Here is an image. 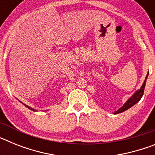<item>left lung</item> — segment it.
<instances>
[{
    "label": "left lung",
    "mask_w": 155,
    "mask_h": 155,
    "mask_svg": "<svg viewBox=\"0 0 155 155\" xmlns=\"http://www.w3.org/2000/svg\"><path fill=\"white\" fill-rule=\"evenodd\" d=\"M148 74H147V76H146V78H145V81H143V84H142L141 87H140V89L138 90V91H137L136 92L134 93V94L132 95V97H130V98H129V99L127 101V102H126V103L124 104V105H123L120 109H118V110L115 112L114 114H118V113H123V112L127 110L128 109L132 107L133 105H134L135 104L137 103V102H139L140 100V98H142V96H143V91H144L145 84H146V81H147Z\"/></svg>",
    "instance_id": "8db88e82"
}]
</instances>
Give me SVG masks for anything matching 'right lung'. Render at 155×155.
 I'll list each match as a JSON object with an SVG mask.
<instances>
[{"mask_svg":"<svg viewBox=\"0 0 155 155\" xmlns=\"http://www.w3.org/2000/svg\"><path fill=\"white\" fill-rule=\"evenodd\" d=\"M24 105H25V106H26V107H27V108H28V109H31V110H32V111H35V109H32V108L29 107V106H28V105H25V104H24Z\"/></svg>","mask_w":155,"mask_h":155,"instance_id":"obj_1","label":"right lung"}]
</instances>
